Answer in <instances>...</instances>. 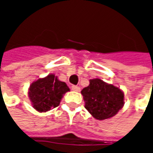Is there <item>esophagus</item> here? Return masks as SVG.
<instances>
[{
    "mask_svg": "<svg viewBox=\"0 0 153 153\" xmlns=\"http://www.w3.org/2000/svg\"><path fill=\"white\" fill-rule=\"evenodd\" d=\"M71 89L73 91H75V92H79L80 88L79 86H76V85H72L71 86Z\"/></svg>",
    "mask_w": 153,
    "mask_h": 153,
    "instance_id": "1",
    "label": "esophagus"
}]
</instances>
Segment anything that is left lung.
Segmentation results:
<instances>
[{
  "mask_svg": "<svg viewBox=\"0 0 153 153\" xmlns=\"http://www.w3.org/2000/svg\"><path fill=\"white\" fill-rule=\"evenodd\" d=\"M81 93L85 108L97 120L113 117L124 106V93L117 87L105 83L100 79H90L89 85Z\"/></svg>",
  "mask_w": 153,
  "mask_h": 153,
  "instance_id": "8db88e82",
  "label": "left lung"
}]
</instances>
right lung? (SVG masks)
Returning <instances> with one entry per match:
<instances>
[{"label": "right lung", "mask_w": 153, "mask_h": 153, "mask_svg": "<svg viewBox=\"0 0 153 153\" xmlns=\"http://www.w3.org/2000/svg\"><path fill=\"white\" fill-rule=\"evenodd\" d=\"M69 91L70 88L66 83L51 74L32 83L28 97L34 109L40 112H46L59 106L63 95Z\"/></svg>", "instance_id": "add662e5"}]
</instances>
